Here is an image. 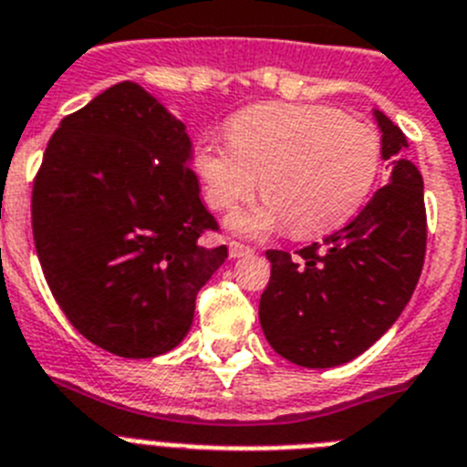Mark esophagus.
Segmentation results:
<instances>
[{"label":"esophagus","mask_w":467,"mask_h":467,"mask_svg":"<svg viewBox=\"0 0 467 467\" xmlns=\"http://www.w3.org/2000/svg\"><path fill=\"white\" fill-rule=\"evenodd\" d=\"M254 254V249L246 244H242V242H230V258H244V256H251Z\"/></svg>","instance_id":"esophagus-1"}]
</instances>
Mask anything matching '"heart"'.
Listing matches in <instances>:
<instances>
[{
	"label": "heart",
	"mask_w": 467,
	"mask_h": 467,
	"mask_svg": "<svg viewBox=\"0 0 467 467\" xmlns=\"http://www.w3.org/2000/svg\"><path fill=\"white\" fill-rule=\"evenodd\" d=\"M211 209L228 211L254 190L265 202L233 216L242 234L319 237L346 225L362 209L380 173L374 127L327 105L263 103L237 112L228 143L213 138L194 150Z\"/></svg>",
	"instance_id": "obj_1"
}]
</instances>
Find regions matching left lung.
Listing matches in <instances>:
<instances>
[{
	"instance_id": "1",
	"label": "left lung",
	"mask_w": 467,
	"mask_h": 467,
	"mask_svg": "<svg viewBox=\"0 0 467 467\" xmlns=\"http://www.w3.org/2000/svg\"><path fill=\"white\" fill-rule=\"evenodd\" d=\"M390 183L346 228L296 251H265L270 282L258 317L277 355L307 368L346 364L371 348L411 298L425 261L423 176L404 160L402 129L376 110Z\"/></svg>"
}]
</instances>
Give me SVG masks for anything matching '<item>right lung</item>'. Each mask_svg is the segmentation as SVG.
I'll use <instances>...</instances> for the list:
<instances>
[{
	"label": "right lung",
	"instance_id": "1",
	"mask_svg": "<svg viewBox=\"0 0 467 467\" xmlns=\"http://www.w3.org/2000/svg\"><path fill=\"white\" fill-rule=\"evenodd\" d=\"M185 124L121 82L63 117L32 185V237L56 303L79 334L148 359L188 334L197 291L228 258L206 246Z\"/></svg>",
	"mask_w": 467,
	"mask_h": 467
}]
</instances>
